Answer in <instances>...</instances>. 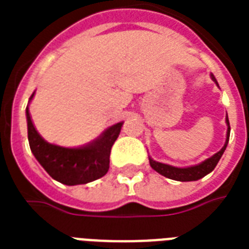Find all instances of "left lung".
I'll return each instance as SVG.
<instances>
[{"label":"left lung","instance_id":"left-lung-1","mask_svg":"<svg viewBox=\"0 0 249 249\" xmlns=\"http://www.w3.org/2000/svg\"><path fill=\"white\" fill-rule=\"evenodd\" d=\"M211 78L215 81V83L217 85L216 79L213 75H211ZM227 122V139L224 146L221 148L220 151H217L215 155H212L211 158L206 159L204 162H201L200 164H196V166L191 167H184V168H180V167H174L170 166V164H164V163H159L152 160L150 158V166L155 170L157 172H159L163 177L168 178V179H174V180H179V182H192V180H197V179H201L203 177H206L207 174L210 172L216 167L217 162L220 160L223 152L226 151V147L228 144V141H230V131H231V127H230V121H228V117L226 118Z\"/></svg>","mask_w":249,"mask_h":249}]
</instances>
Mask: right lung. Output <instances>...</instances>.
Listing matches in <instances>:
<instances>
[{
	"label": "right lung",
	"instance_id": "obj_1",
	"mask_svg": "<svg viewBox=\"0 0 249 249\" xmlns=\"http://www.w3.org/2000/svg\"><path fill=\"white\" fill-rule=\"evenodd\" d=\"M34 97V92L30 97ZM28 138L30 150L39 164L57 182L66 186L86 184L106 175L110 167V152L122 128V122L108 127L101 137L86 146L69 148L46 142L32 122L26 107Z\"/></svg>",
	"mask_w": 249,
	"mask_h": 249
}]
</instances>
